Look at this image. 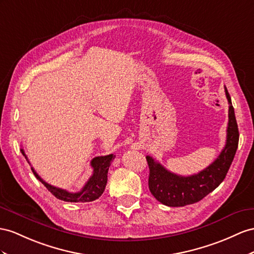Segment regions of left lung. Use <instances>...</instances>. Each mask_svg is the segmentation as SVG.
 Returning a JSON list of instances; mask_svg holds the SVG:
<instances>
[{
  "label": "left lung",
  "instance_id": "1",
  "mask_svg": "<svg viewBox=\"0 0 254 254\" xmlns=\"http://www.w3.org/2000/svg\"><path fill=\"white\" fill-rule=\"evenodd\" d=\"M225 95L229 102L226 142L219 157L205 170L191 176H179L167 171L149 155L146 157L150 171L148 180L149 190L160 203L170 207H183L197 203L224 180L235 157L239 140L235 113L226 88Z\"/></svg>",
  "mask_w": 254,
  "mask_h": 254
}]
</instances>
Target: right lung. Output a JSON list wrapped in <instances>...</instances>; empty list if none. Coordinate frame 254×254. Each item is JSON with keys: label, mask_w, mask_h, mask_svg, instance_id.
Listing matches in <instances>:
<instances>
[{"label": "right lung", "mask_w": 254, "mask_h": 254, "mask_svg": "<svg viewBox=\"0 0 254 254\" xmlns=\"http://www.w3.org/2000/svg\"><path fill=\"white\" fill-rule=\"evenodd\" d=\"M21 153L29 162L23 149H21ZM114 159V154H108L104 155V157H96L91 161V166L93 168L92 176L89 178L87 184L83 186L82 189L77 193H71L47 184L46 181H44L40 176H38V174L34 171L33 167H31V170L35 175V177L40 180L41 183L47 188L48 191L53 193V195H55L57 198L64 201H70V203H87V201H92L99 198L103 194L104 190H105V187L107 184L108 170L110 163H112V161Z\"/></svg>", "instance_id": "1"}]
</instances>
